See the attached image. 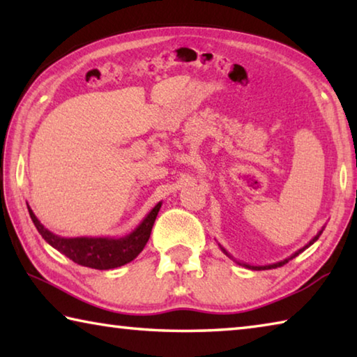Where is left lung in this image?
Here are the masks:
<instances>
[{"instance_id": "left-lung-1", "label": "left lung", "mask_w": 357, "mask_h": 357, "mask_svg": "<svg viewBox=\"0 0 357 357\" xmlns=\"http://www.w3.org/2000/svg\"><path fill=\"white\" fill-rule=\"evenodd\" d=\"M323 229H324V227L321 228V229H319V231L317 233V236H313L310 241H309V243H307L304 247H302V249H299V250H296L294 253H293V255L291 257H288V258H285V259H282V261H277V263H273V264H266V266H252V264H247V263H241V261H238V259H234L233 258V255H229V253L225 250V249H223V247L219 244V247H220V249H222V252L223 253H225V255L228 257V258H231V259H234V261H236L238 264H241V266H244V268H249V269H253V271H264V269H274V268H280V266H283V264H285V263H288L289 261V259H293V258H296V257H298L299 255V253L301 252H304L305 249H309V247L313 244V243H315V241L319 238V236H321V233H323Z\"/></svg>"}]
</instances>
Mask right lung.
I'll use <instances>...</instances> for the list:
<instances>
[{"label": "right lung", "mask_w": 357, "mask_h": 357, "mask_svg": "<svg viewBox=\"0 0 357 357\" xmlns=\"http://www.w3.org/2000/svg\"><path fill=\"white\" fill-rule=\"evenodd\" d=\"M160 206L162 203L159 202L140 222V225L123 238H61L42 225L29 206L28 213L34 227L40 233V236L53 249L61 252L63 255L70 258L77 264L105 271L128 264L138 257V253L144 249V245L148 243L151 229H153L154 220L157 214H159Z\"/></svg>", "instance_id": "obj_1"}]
</instances>
